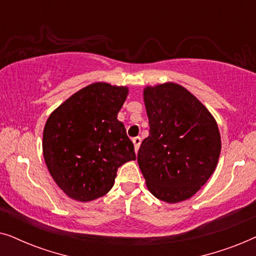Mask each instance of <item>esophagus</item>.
<instances>
[{
    "label": "esophagus",
    "mask_w": 256,
    "mask_h": 256,
    "mask_svg": "<svg viewBox=\"0 0 256 256\" xmlns=\"http://www.w3.org/2000/svg\"><path fill=\"white\" fill-rule=\"evenodd\" d=\"M132 143H134V148H135V152H138V148H140V144H141V138H134L132 140Z\"/></svg>",
    "instance_id": "34e87169"
}]
</instances>
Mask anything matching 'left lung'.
<instances>
[{"label": "left lung", "mask_w": 256, "mask_h": 256, "mask_svg": "<svg viewBox=\"0 0 256 256\" xmlns=\"http://www.w3.org/2000/svg\"><path fill=\"white\" fill-rule=\"evenodd\" d=\"M149 136L138 163L150 194L169 204L191 198L214 172L222 152L216 118L176 82L143 90Z\"/></svg>", "instance_id": "1"}]
</instances>
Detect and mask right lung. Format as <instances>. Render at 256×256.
I'll use <instances>...</instances> for the list:
<instances>
[{"mask_svg":"<svg viewBox=\"0 0 256 256\" xmlns=\"http://www.w3.org/2000/svg\"><path fill=\"white\" fill-rule=\"evenodd\" d=\"M127 86L93 82L79 90L48 118L43 156L59 188L73 200L108 194L122 164L135 160L132 142L118 120Z\"/></svg>","mask_w":256,"mask_h":256,"instance_id":"obj_1","label":"right lung"}]
</instances>
